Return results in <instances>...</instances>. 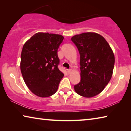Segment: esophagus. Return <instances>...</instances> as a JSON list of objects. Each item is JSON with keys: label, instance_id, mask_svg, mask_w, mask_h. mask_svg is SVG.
<instances>
[{"label": "esophagus", "instance_id": "esophagus-1", "mask_svg": "<svg viewBox=\"0 0 131 131\" xmlns=\"http://www.w3.org/2000/svg\"><path fill=\"white\" fill-rule=\"evenodd\" d=\"M67 72L69 73V74L71 72V70H70V69H67Z\"/></svg>", "mask_w": 131, "mask_h": 131}]
</instances>
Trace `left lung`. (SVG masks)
Instances as JSON below:
<instances>
[{
  "mask_svg": "<svg viewBox=\"0 0 131 131\" xmlns=\"http://www.w3.org/2000/svg\"><path fill=\"white\" fill-rule=\"evenodd\" d=\"M71 41L80 54L81 81L75 91L84 97H93L104 90L111 80L114 55L106 40L95 33H83L73 36Z\"/></svg>",
  "mask_w": 131,
  "mask_h": 131,
  "instance_id": "obj_1",
  "label": "left lung"
}]
</instances>
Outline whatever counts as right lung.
I'll return each mask as SVG.
<instances>
[{
  "label": "right lung",
  "mask_w": 131,
  "mask_h": 131,
  "mask_svg": "<svg viewBox=\"0 0 131 131\" xmlns=\"http://www.w3.org/2000/svg\"><path fill=\"white\" fill-rule=\"evenodd\" d=\"M64 37L37 33L24 45L20 71L25 83L37 96L48 97L56 92L64 74L58 68L57 50Z\"/></svg>",
  "instance_id": "right-lung-1"
}]
</instances>
